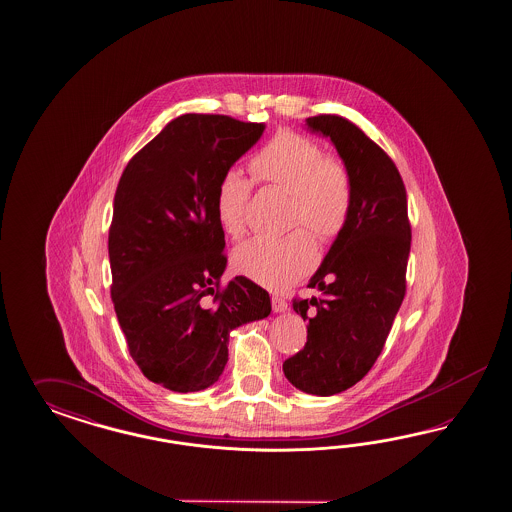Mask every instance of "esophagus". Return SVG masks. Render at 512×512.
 Listing matches in <instances>:
<instances>
[{"mask_svg": "<svg viewBox=\"0 0 512 512\" xmlns=\"http://www.w3.org/2000/svg\"><path fill=\"white\" fill-rule=\"evenodd\" d=\"M272 310L276 313H283V311L289 310V304L281 296H272Z\"/></svg>", "mask_w": 512, "mask_h": 512, "instance_id": "1", "label": "esophagus"}]
</instances>
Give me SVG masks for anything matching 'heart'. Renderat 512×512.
<instances>
[{
    "mask_svg": "<svg viewBox=\"0 0 512 512\" xmlns=\"http://www.w3.org/2000/svg\"><path fill=\"white\" fill-rule=\"evenodd\" d=\"M249 171L257 182L291 195V223H304L323 240L341 233L353 204V182L343 161L323 154L319 142L279 131L253 155ZM251 182L227 171L217 182L216 216L221 231L240 238L246 231V204ZM317 261L310 233L298 229L279 238H253L233 253V268L266 289H285L302 278Z\"/></svg>",
    "mask_w": 512,
    "mask_h": 512,
    "instance_id": "1",
    "label": "heart"
}]
</instances>
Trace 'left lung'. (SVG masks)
<instances>
[{
	"label": "left lung",
	"instance_id": "1",
	"mask_svg": "<svg viewBox=\"0 0 512 512\" xmlns=\"http://www.w3.org/2000/svg\"><path fill=\"white\" fill-rule=\"evenodd\" d=\"M306 125L338 150L353 204L311 276L308 287L319 296L293 302L308 341L283 362V373L306 394L334 396L357 385L383 351L405 296L411 227L402 176L372 139L341 116H313Z\"/></svg>",
	"mask_w": 512,
	"mask_h": 512
}]
</instances>
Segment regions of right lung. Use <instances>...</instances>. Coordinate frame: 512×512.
<instances>
[{
  "instance_id": "obj_1",
  "label": "right lung",
  "mask_w": 512,
  "mask_h": 512,
  "mask_svg": "<svg viewBox=\"0 0 512 512\" xmlns=\"http://www.w3.org/2000/svg\"><path fill=\"white\" fill-rule=\"evenodd\" d=\"M264 125L182 114L120 178L109 231L110 295L140 372L172 392L214 385L234 328L270 315V296L227 268L216 216L219 178L263 137Z\"/></svg>"
}]
</instances>
